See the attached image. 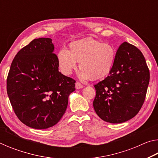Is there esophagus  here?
I'll use <instances>...</instances> for the list:
<instances>
[{
	"instance_id": "esophagus-1",
	"label": "esophagus",
	"mask_w": 158,
	"mask_h": 158,
	"mask_svg": "<svg viewBox=\"0 0 158 158\" xmlns=\"http://www.w3.org/2000/svg\"><path fill=\"white\" fill-rule=\"evenodd\" d=\"M75 87L77 89H82V88L84 87V85H83L81 84H80V83H79V82H76Z\"/></svg>"
}]
</instances>
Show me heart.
Instances as JSON below:
<instances>
[{"mask_svg":"<svg viewBox=\"0 0 158 158\" xmlns=\"http://www.w3.org/2000/svg\"><path fill=\"white\" fill-rule=\"evenodd\" d=\"M116 57V49L112 44L85 38L71 42L68 50L60 49L57 53V61L60 71L65 75L73 73L79 62L80 77L96 80L110 73Z\"/></svg>","mask_w":158,"mask_h":158,"instance_id":"b5f03b06","label":"heart"}]
</instances>
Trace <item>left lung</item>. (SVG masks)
<instances>
[{
	"label": "left lung",
	"instance_id": "1",
	"mask_svg": "<svg viewBox=\"0 0 158 158\" xmlns=\"http://www.w3.org/2000/svg\"><path fill=\"white\" fill-rule=\"evenodd\" d=\"M150 73L145 58L134 45L124 42L116 52L113 68L94 85L93 107L106 122L121 123L138 114L145 100Z\"/></svg>",
	"mask_w": 158,
	"mask_h": 158
}]
</instances>
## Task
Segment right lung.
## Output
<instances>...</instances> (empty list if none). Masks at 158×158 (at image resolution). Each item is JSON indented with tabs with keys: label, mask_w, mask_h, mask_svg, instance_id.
<instances>
[{
	"label": "right lung",
	"mask_w": 158,
	"mask_h": 158,
	"mask_svg": "<svg viewBox=\"0 0 158 158\" xmlns=\"http://www.w3.org/2000/svg\"><path fill=\"white\" fill-rule=\"evenodd\" d=\"M51 38H38L23 47L13 59L7 93L15 114L27 126L47 129L60 121L75 90L76 81L58 71Z\"/></svg>",
	"instance_id": "right-lung-1"
}]
</instances>
